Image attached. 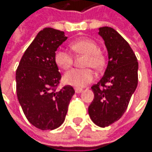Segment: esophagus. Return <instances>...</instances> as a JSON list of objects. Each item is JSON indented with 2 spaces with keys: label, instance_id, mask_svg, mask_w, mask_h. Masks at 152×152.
I'll use <instances>...</instances> for the list:
<instances>
[{
  "label": "esophagus",
  "instance_id": "obj_1",
  "mask_svg": "<svg viewBox=\"0 0 152 152\" xmlns=\"http://www.w3.org/2000/svg\"><path fill=\"white\" fill-rule=\"evenodd\" d=\"M75 93H81V92H83V89L82 88H75Z\"/></svg>",
  "mask_w": 152,
  "mask_h": 152
}]
</instances>
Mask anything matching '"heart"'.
<instances>
[{
  "label": "heart",
  "mask_w": 152,
  "mask_h": 152,
  "mask_svg": "<svg viewBox=\"0 0 152 152\" xmlns=\"http://www.w3.org/2000/svg\"><path fill=\"white\" fill-rule=\"evenodd\" d=\"M72 49L79 54L86 55L84 66H91L99 70L104 66V57L99 52V47L91 39H80L71 44ZM55 62L62 69H68L73 63L71 52L64 47L58 48L55 53ZM94 79V73L89 68H74L67 71L64 75V82L69 86L82 87L89 84Z\"/></svg>",
  "instance_id": "b5f03b06"
}]
</instances>
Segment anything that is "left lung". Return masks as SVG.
<instances>
[{"instance_id": "left-lung-1", "label": "left lung", "mask_w": 152, "mask_h": 152, "mask_svg": "<svg viewBox=\"0 0 152 152\" xmlns=\"http://www.w3.org/2000/svg\"><path fill=\"white\" fill-rule=\"evenodd\" d=\"M98 31L107 50L108 63L102 78L91 86L95 97L88 114L96 126L105 128L125 113L138 86L139 64L128 42L116 30L104 26Z\"/></svg>"}]
</instances>
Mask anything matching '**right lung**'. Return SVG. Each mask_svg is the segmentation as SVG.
<instances>
[{
    "instance_id": "right-lung-1",
    "label": "right lung",
    "mask_w": 152,
    "mask_h": 152,
    "mask_svg": "<svg viewBox=\"0 0 152 152\" xmlns=\"http://www.w3.org/2000/svg\"><path fill=\"white\" fill-rule=\"evenodd\" d=\"M67 37L65 33L45 28L26 49L16 70V93L29 122L42 130H52L65 121L75 90L71 86L60 91L61 74L55 62V53Z\"/></svg>"
}]
</instances>
